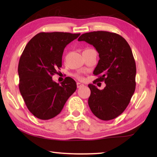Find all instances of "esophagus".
Returning <instances> with one entry per match:
<instances>
[{
	"label": "esophagus",
	"instance_id": "obj_1",
	"mask_svg": "<svg viewBox=\"0 0 157 157\" xmlns=\"http://www.w3.org/2000/svg\"><path fill=\"white\" fill-rule=\"evenodd\" d=\"M83 86H84V84L79 83V82H78V83H77V87H78V88H80V87Z\"/></svg>",
	"mask_w": 157,
	"mask_h": 157
}]
</instances>
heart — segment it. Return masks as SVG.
<instances>
[{
    "instance_id": "1",
    "label": "heart",
    "mask_w": 157,
    "mask_h": 157,
    "mask_svg": "<svg viewBox=\"0 0 157 157\" xmlns=\"http://www.w3.org/2000/svg\"><path fill=\"white\" fill-rule=\"evenodd\" d=\"M90 50V49H86V50ZM75 78H78V79H81L82 78V77L79 75H78V74H75Z\"/></svg>"
}]
</instances>
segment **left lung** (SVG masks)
Returning <instances> with one entry per match:
<instances>
[{"mask_svg": "<svg viewBox=\"0 0 157 157\" xmlns=\"http://www.w3.org/2000/svg\"><path fill=\"white\" fill-rule=\"evenodd\" d=\"M78 41L93 45L99 53L94 74L98 76L97 81L106 84L102 90L88 85L89 107L100 120L116 118L125 110L136 88V67L131 48L123 36L106 31L84 33Z\"/></svg>", "mask_w": 157, "mask_h": 157, "instance_id": "obj_1", "label": "left lung"}]
</instances>
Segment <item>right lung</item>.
Masks as SVG:
<instances>
[{
	"label": "right lung",
	"instance_id": "right-lung-1",
	"mask_svg": "<svg viewBox=\"0 0 157 157\" xmlns=\"http://www.w3.org/2000/svg\"><path fill=\"white\" fill-rule=\"evenodd\" d=\"M80 34L40 33L26 45L18 66L19 90L28 110L41 120L57 116L68 98L75 91L76 82L70 77L61 84L52 76L62 67L65 47Z\"/></svg>",
	"mask_w": 157,
	"mask_h": 157
}]
</instances>
